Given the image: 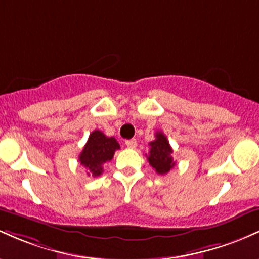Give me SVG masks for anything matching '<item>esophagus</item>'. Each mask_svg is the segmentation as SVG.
I'll return each mask as SVG.
<instances>
[{"label": "esophagus", "instance_id": "34e87169", "mask_svg": "<svg viewBox=\"0 0 259 259\" xmlns=\"http://www.w3.org/2000/svg\"><path fill=\"white\" fill-rule=\"evenodd\" d=\"M125 145H126V147H129V148H135V147H136V145H138V141H136L135 139L126 140V141H125Z\"/></svg>", "mask_w": 259, "mask_h": 259}]
</instances>
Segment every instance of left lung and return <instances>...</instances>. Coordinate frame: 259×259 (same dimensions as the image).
Returning <instances> with one entry per match:
<instances>
[{
    "label": "left lung",
    "instance_id": "obj_1",
    "mask_svg": "<svg viewBox=\"0 0 259 259\" xmlns=\"http://www.w3.org/2000/svg\"><path fill=\"white\" fill-rule=\"evenodd\" d=\"M148 145H150V152L146 156L150 165L156 170L157 174H167L175 165L173 157H171L173 150L169 145L167 136L162 132H157L156 139Z\"/></svg>",
    "mask_w": 259,
    "mask_h": 259
}]
</instances>
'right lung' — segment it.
<instances>
[{"label":"right lung","mask_w":259,"mask_h":259,"mask_svg":"<svg viewBox=\"0 0 259 259\" xmlns=\"http://www.w3.org/2000/svg\"><path fill=\"white\" fill-rule=\"evenodd\" d=\"M119 148V144L114 138H108L100 130H95L90 134L88 142L79 154V162L88 169V175L100 177L103 171V164L109 162Z\"/></svg>","instance_id":"1"}]
</instances>
